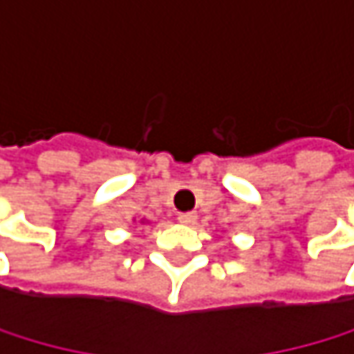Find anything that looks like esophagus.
<instances>
[{
	"instance_id": "esophagus-1",
	"label": "esophagus",
	"mask_w": 354,
	"mask_h": 354,
	"mask_svg": "<svg viewBox=\"0 0 354 354\" xmlns=\"http://www.w3.org/2000/svg\"><path fill=\"white\" fill-rule=\"evenodd\" d=\"M178 221H180L183 225H193V223L197 221V214H195V212H180V214H178Z\"/></svg>"
}]
</instances>
